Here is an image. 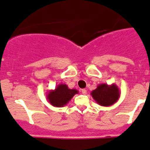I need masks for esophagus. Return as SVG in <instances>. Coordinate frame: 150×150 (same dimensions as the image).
<instances>
[{
  "label": "esophagus",
  "mask_w": 150,
  "mask_h": 150,
  "mask_svg": "<svg viewBox=\"0 0 150 150\" xmlns=\"http://www.w3.org/2000/svg\"><path fill=\"white\" fill-rule=\"evenodd\" d=\"M81 93H82L84 95H85L86 93H87V91H86L85 89H82L81 90Z\"/></svg>",
  "instance_id": "1"
}]
</instances>
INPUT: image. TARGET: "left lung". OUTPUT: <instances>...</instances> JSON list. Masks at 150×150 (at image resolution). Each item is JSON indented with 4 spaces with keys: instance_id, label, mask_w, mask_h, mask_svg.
Segmentation results:
<instances>
[{
    "instance_id": "left-lung-1",
    "label": "left lung",
    "mask_w": 150,
    "mask_h": 150,
    "mask_svg": "<svg viewBox=\"0 0 150 150\" xmlns=\"http://www.w3.org/2000/svg\"><path fill=\"white\" fill-rule=\"evenodd\" d=\"M93 100L102 106H110L120 97V91L115 84H100L91 93Z\"/></svg>"
}]
</instances>
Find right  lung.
<instances>
[{
	"label": "right lung",
	"mask_w": 150,
	"mask_h": 150,
	"mask_svg": "<svg viewBox=\"0 0 150 150\" xmlns=\"http://www.w3.org/2000/svg\"><path fill=\"white\" fill-rule=\"evenodd\" d=\"M77 93H79V91L76 89H69L66 84H60L57 85L54 90L48 91L47 100L52 106L63 107Z\"/></svg>",
	"instance_id": "right-lung-1"
}]
</instances>
